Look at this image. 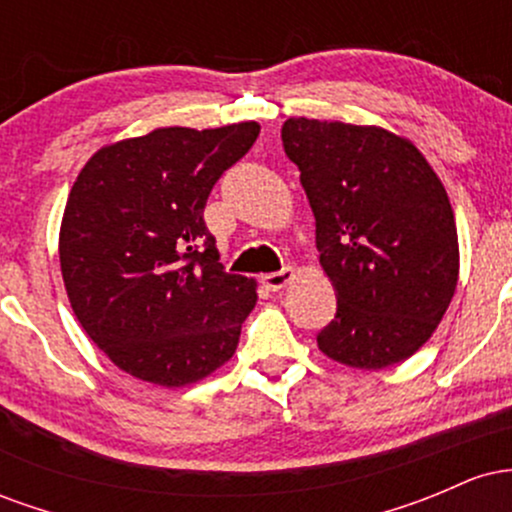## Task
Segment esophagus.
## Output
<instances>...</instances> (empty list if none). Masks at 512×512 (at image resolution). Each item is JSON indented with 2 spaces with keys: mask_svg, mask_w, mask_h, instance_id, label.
<instances>
[{
  "mask_svg": "<svg viewBox=\"0 0 512 512\" xmlns=\"http://www.w3.org/2000/svg\"><path fill=\"white\" fill-rule=\"evenodd\" d=\"M291 279H293V269L291 267H284V269H281V272H269V274H262L260 276L262 286L267 291L284 289L286 284H291Z\"/></svg>",
  "mask_w": 512,
  "mask_h": 512,
  "instance_id": "34e87169",
  "label": "esophagus"
}]
</instances>
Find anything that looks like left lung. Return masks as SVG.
Masks as SVG:
<instances>
[{"instance_id": "1", "label": "left lung", "mask_w": 512, "mask_h": 512, "mask_svg": "<svg viewBox=\"0 0 512 512\" xmlns=\"http://www.w3.org/2000/svg\"><path fill=\"white\" fill-rule=\"evenodd\" d=\"M281 139L337 293L317 346L349 368L407 361L436 332L460 274L443 182L409 139L383 127L289 117Z\"/></svg>"}]
</instances>
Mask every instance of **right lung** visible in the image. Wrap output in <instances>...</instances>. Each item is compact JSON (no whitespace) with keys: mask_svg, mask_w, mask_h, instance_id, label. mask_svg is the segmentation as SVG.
<instances>
[{"mask_svg":"<svg viewBox=\"0 0 512 512\" xmlns=\"http://www.w3.org/2000/svg\"><path fill=\"white\" fill-rule=\"evenodd\" d=\"M257 134V122L161 127L103 146L76 175L64 289L93 344L144 383L185 387L236 354L257 284L223 269L204 207Z\"/></svg>","mask_w":512,"mask_h":512,"instance_id":"add662e5","label":"right lung"}]
</instances>
